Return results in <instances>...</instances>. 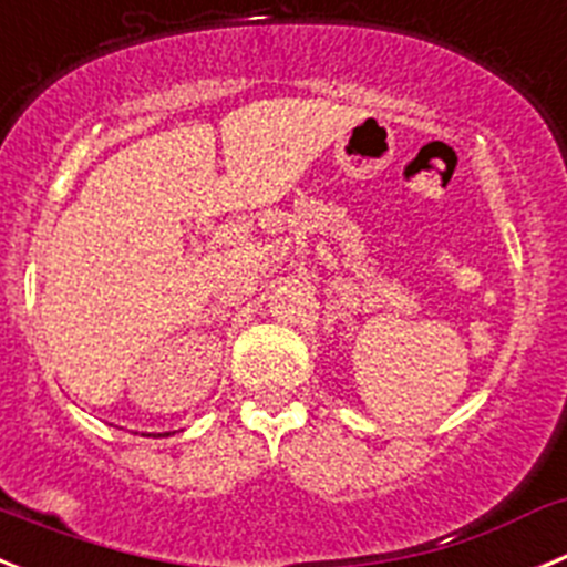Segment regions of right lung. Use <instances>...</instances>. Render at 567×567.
<instances>
[{
	"label": "right lung",
	"mask_w": 567,
	"mask_h": 567,
	"mask_svg": "<svg viewBox=\"0 0 567 567\" xmlns=\"http://www.w3.org/2000/svg\"><path fill=\"white\" fill-rule=\"evenodd\" d=\"M148 435H152V433H148ZM154 435H168V433H154Z\"/></svg>",
	"instance_id": "add662e5"
}]
</instances>
